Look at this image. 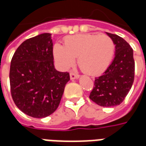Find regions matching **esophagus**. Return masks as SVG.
<instances>
[{"instance_id":"1","label":"esophagus","mask_w":146,"mask_h":146,"mask_svg":"<svg viewBox=\"0 0 146 146\" xmlns=\"http://www.w3.org/2000/svg\"><path fill=\"white\" fill-rule=\"evenodd\" d=\"M70 79L71 80H75L78 79L79 78V75H77L76 73H74L73 72H70Z\"/></svg>"}]
</instances>
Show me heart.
<instances>
[{"mask_svg":"<svg viewBox=\"0 0 146 146\" xmlns=\"http://www.w3.org/2000/svg\"><path fill=\"white\" fill-rule=\"evenodd\" d=\"M114 50V43L109 36L87 33L67 36L64 46L55 44L53 54L63 69L73 66L77 58V64L84 73L98 76L108 68Z\"/></svg>","mask_w":146,"mask_h":146,"instance_id":"obj_1","label":"heart"}]
</instances>
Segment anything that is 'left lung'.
<instances>
[{
  "mask_svg": "<svg viewBox=\"0 0 146 146\" xmlns=\"http://www.w3.org/2000/svg\"><path fill=\"white\" fill-rule=\"evenodd\" d=\"M115 44V57L102 76L96 77L91 100L100 106L112 107L122 102L134 82L135 61L133 49L124 39L106 33Z\"/></svg>",
  "mask_w": 146,
  "mask_h": 146,
  "instance_id": "obj_1",
  "label": "left lung"
}]
</instances>
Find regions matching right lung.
<instances>
[{"instance_id":"right-lung-1","label":"right lung","mask_w":146,"mask_h":146,"mask_svg":"<svg viewBox=\"0 0 146 146\" xmlns=\"http://www.w3.org/2000/svg\"><path fill=\"white\" fill-rule=\"evenodd\" d=\"M53 60V42L48 33L23 42L11 58V97L28 116L46 117L60 103L70 74L55 70Z\"/></svg>"}]
</instances>
